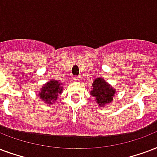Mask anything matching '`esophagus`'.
I'll use <instances>...</instances> for the list:
<instances>
[{
	"instance_id": "1",
	"label": "esophagus",
	"mask_w": 157,
	"mask_h": 157,
	"mask_svg": "<svg viewBox=\"0 0 157 157\" xmlns=\"http://www.w3.org/2000/svg\"><path fill=\"white\" fill-rule=\"evenodd\" d=\"M73 81H81V76H74L73 77Z\"/></svg>"
}]
</instances>
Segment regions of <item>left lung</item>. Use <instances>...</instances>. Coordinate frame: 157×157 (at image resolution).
Segmentation results:
<instances>
[{"mask_svg":"<svg viewBox=\"0 0 157 157\" xmlns=\"http://www.w3.org/2000/svg\"><path fill=\"white\" fill-rule=\"evenodd\" d=\"M93 90L90 94L94 97V100L100 106H104L113 100L115 90L102 78H97L92 84Z\"/></svg>","mask_w":157,"mask_h":157,"instance_id":"obj_1","label":"left lung"}]
</instances>
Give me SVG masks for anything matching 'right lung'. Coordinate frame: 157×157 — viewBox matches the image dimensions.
I'll return each mask as SVG.
<instances>
[{
    "mask_svg": "<svg viewBox=\"0 0 157 157\" xmlns=\"http://www.w3.org/2000/svg\"><path fill=\"white\" fill-rule=\"evenodd\" d=\"M60 85L61 84L56 80H52L45 84L39 93L40 98L46 103L52 104V102L57 99L58 94L63 91V88L60 86Z\"/></svg>",
    "mask_w": 157,
    "mask_h": 157,
    "instance_id": "obj_1",
    "label": "right lung"
}]
</instances>
